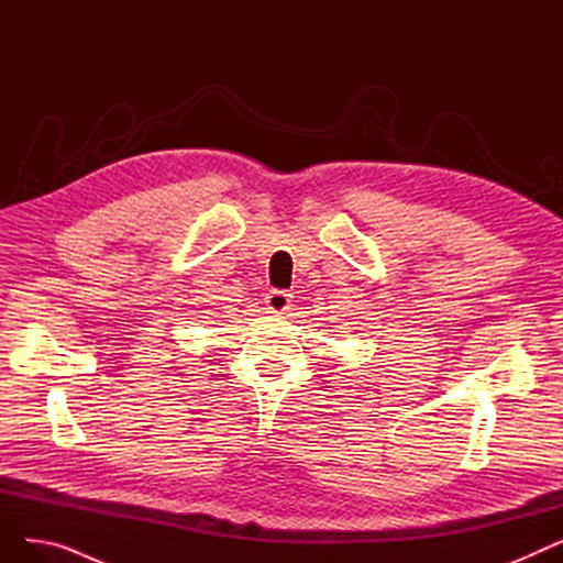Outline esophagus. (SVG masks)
I'll return each instance as SVG.
<instances>
[{
    "instance_id": "34e87169",
    "label": "esophagus",
    "mask_w": 563,
    "mask_h": 563,
    "mask_svg": "<svg viewBox=\"0 0 563 563\" xmlns=\"http://www.w3.org/2000/svg\"><path fill=\"white\" fill-rule=\"evenodd\" d=\"M264 303H266V308H269L272 312H278V314L287 312L289 306H291L289 294L285 289H272L269 294H266V301Z\"/></svg>"
}]
</instances>
